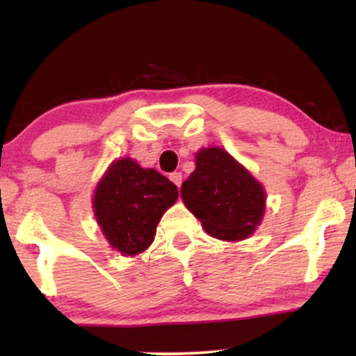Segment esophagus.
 <instances>
[{
    "instance_id": "1",
    "label": "esophagus",
    "mask_w": 356,
    "mask_h": 356,
    "mask_svg": "<svg viewBox=\"0 0 356 356\" xmlns=\"http://www.w3.org/2000/svg\"><path fill=\"white\" fill-rule=\"evenodd\" d=\"M170 179H172V181L179 188V186H181V183H183V175L179 172H173V173H170Z\"/></svg>"
}]
</instances>
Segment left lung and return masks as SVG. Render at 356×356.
I'll return each mask as SVG.
<instances>
[{
  "label": "left lung",
  "instance_id": "left-lung-1",
  "mask_svg": "<svg viewBox=\"0 0 356 356\" xmlns=\"http://www.w3.org/2000/svg\"><path fill=\"white\" fill-rule=\"evenodd\" d=\"M186 207L209 235L225 241L250 236L264 213V189L223 149H202L181 186Z\"/></svg>",
  "mask_w": 356,
  "mask_h": 356
}]
</instances>
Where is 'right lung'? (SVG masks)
Listing matches in <instances>:
<instances>
[{
	"label": "right lung",
	"instance_id": "right-lung-1",
	"mask_svg": "<svg viewBox=\"0 0 356 356\" xmlns=\"http://www.w3.org/2000/svg\"><path fill=\"white\" fill-rule=\"evenodd\" d=\"M177 197V186L157 170L121 159L95 189V217L110 245L134 256L150 246L157 223Z\"/></svg>",
	"mask_w": 356,
	"mask_h": 356
}]
</instances>
